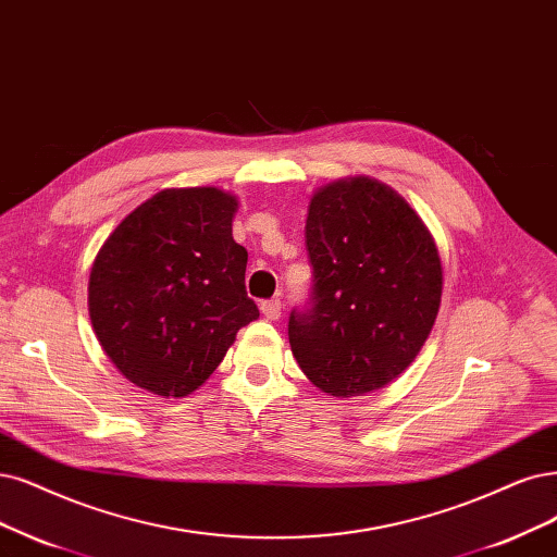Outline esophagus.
Listing matches in <instances>:
<instances>
[{
    "label": "esophagus",
    "mask_w": 557,
    "mask_h": 557,
    "mask_svg": "<svg viewBox=\"0 0 557 557\" xmlns=\"http://www.w3.org/2000/svg\"><path fill=\"white\" fill-rule=\"evenodd\" d=\"M261 312L268 321H277L282 317V302L280 298H271V300H263L261 302Z\"/></svg>",
    "instance_id": "34e87169"
}]
</instances>
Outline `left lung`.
<instances>
[{
	"instance_id": "obj_1",
	"label": "left lung",
	"mask_w": 557,
	"mask_h": 557,
	"mask_svg": "<svg viewBox=\"0 0 557 557\" xmlns=\"http://www.w3.org/2000/svg\"><path fill=\"white\" fill-rule=\"evenodd\" d=\"M305 243L314 280L289 314L300 369L337 397L383 387L416 360L436 321L434 238L395 190L360 176L312 197Z\"/></svg>"
}]
</instances>
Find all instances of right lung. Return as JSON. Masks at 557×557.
I'll use <instances>...</instances> for the list:
<instances>
[{
	"instance_id": "obj_1",
	"label": "right lung",
	"mask_w": 557,
	"mask_h": 557,
	"mask_svg": "<svg viewBox=\"0 0 557 557\" xmlns=\"http://www.w3.org/2000/svg\"><path fill=\"white\" fill-rule=\"evenodd\" d=\"M238 201L215 188L162 190L123 220L94 261L89 314L102 351L135 385L185 397L259 310L245 292Z\"/></svg>"
}]
</instances>
